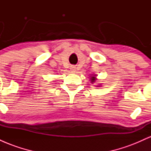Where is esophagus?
Wrapping results in <instances>:
<instances>
[{
	"mask_svg": "<svg viewBox=\"0 0 151 151\" xmlns=\"http://www.w3.org/2000/svg\"><path fill=\"white\" fill-rule=\"evenodd\" d=\"M70 70L72 71V72H74L76 71V67H74V66H72V67H70Z\"/></svg>",
	"mask_w": 151,
	"mask_h": 151,
	"instance_id": "obj_1",
	"label": "esophagus"
}]
</instances>
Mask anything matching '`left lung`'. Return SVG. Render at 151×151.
<instances>
[{
  "label": "left lung",
  "instance_id": "8db88e82",
  "mask_svg": "<svg viewBox=\"0 0 151 151\" xmlns=\"http://www.w3.org/2000/svg\"><path fill=\"white\" fill-rule=\"evenodd\" d=\"M96 80V78L95 77V76H93V77H91V82L93 83L95 82V81Z\"/></svg>",
  "mask_w": 151,
  "mask_h": 151
}]
</instances>
